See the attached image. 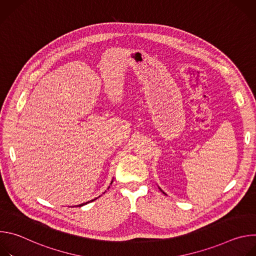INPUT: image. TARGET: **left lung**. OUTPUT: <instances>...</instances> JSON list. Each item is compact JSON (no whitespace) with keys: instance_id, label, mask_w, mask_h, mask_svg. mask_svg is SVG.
Wrapping results in <instances>:
<instances>
[{"instance_id":"obj_1","label":"left lung","mask_w":256,"mask_h":256,"mask_svg":"<svg viewBox=\"0 0 256 256\" xmlns=\"http://www.w3.org/2000/svg\"><path fill=\"white\" fill-rule=\"evenodd\" d=\"M160 190H161V188H160ZM163 194H165V192H163Z\"/></svg>"}]
</instances>
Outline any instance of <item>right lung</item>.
<instances>
[{"instance_id":"obj_1","label":"right lung","mask_w":256,"mask_h":256,"mask_svg":"<svg viewBox=\"0 0 256 256\" xmlns=\"http://www.w3.org/2000/svg\"><path fill=\"white\" fill-rule=\"evenodd\" d=\"M96 198H94V200H90V202H93V200H95ZM89 202H84V204H78V206H84V204H87Z\"/></svg>"}]
</instances>
